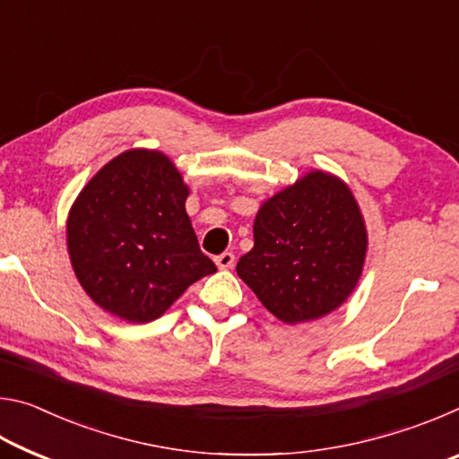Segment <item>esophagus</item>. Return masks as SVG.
I'll return each instance as SVG.
<instances>
[{"instance_id":"esophagus-1","label":"esophagus","mask_w":459,"mask_h":459,"mask_svg":"<svg viewBox=\"0 0 459 459\" xmlns=\"http://www.w3.org/2000/svg\"><path fill=\"white\" fill-rule=\"evenodd\" d=\"M214 261H216V265H219V269H230L232 265H235V255L229 253V251H224Z\"/></svg>"}]
</instances>
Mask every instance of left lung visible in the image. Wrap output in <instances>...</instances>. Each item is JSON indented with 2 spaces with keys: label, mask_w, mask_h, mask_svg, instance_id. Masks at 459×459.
<instances>
[{
  "label": "left lung",
  "mask_w": 459,
  "mask_h": 459,
  "mask_svg": "<svg viewBox=\"0 0 459 459\" xmlns=\"http://www.w3.org/2000/svg\"><path fill=\"white\" fill-rule=\"evenodd\" d=\"M253 237L237 273L285 324L333 312L359 283L367 229L351 188L330 174L309 172L269 198Z\"/></svg>",
  "instance_id": "1"
}]
</instances>
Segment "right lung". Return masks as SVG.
<instances>
[{"label":"right lung","instance_id":"add662e5","mask_svg":"<svg viewBox=\"0 0 459 459\" xmlns=\"http://www.w3.org/2000/svg\"><path fill=\"white\" fill-rule=\"evenodd\" d=\"M188 188L164 153L131 150L99 169L68 214V253L91 299L121 320L160 317L216 271L200 251Z\"/></svg>","mask_w":459,"mask_h":459}]
</instances>
